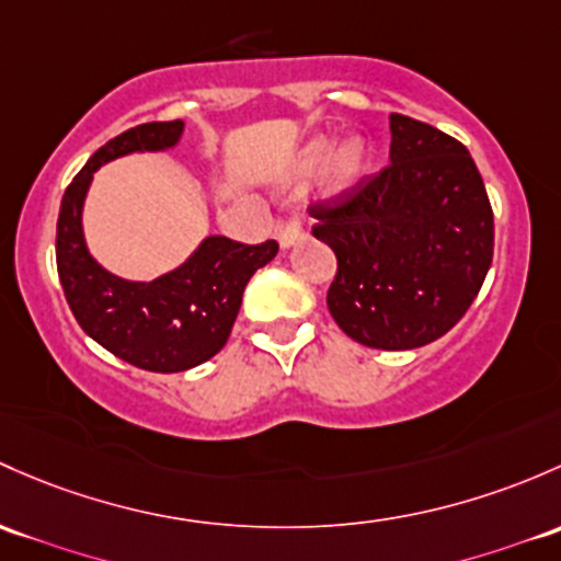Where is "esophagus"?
I'll return each mask as SVG.
<instances>
[{"instance_id":"1","label":"esophagus","mask_w":561,"mask_h":561,"mask_svg":"<svg viewBox=\"0 0 561 561\" xmlns=\"http://www.w3.org/2000/svg\"><path fill=\"white\" fill-rule=\"evenodd\" d=\"M304 236H306V231H304V226H300L298 217H287V220H282L279 226H276V239H279L282 247L298 244Z\"/></svg>"}]
</instances>
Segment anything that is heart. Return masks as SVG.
Returning a JSON list of instances; mask_svg holds the SVG:
<instances>
[{"label": "heart", "instance_id": "heart-1", "mask_svg": "<svg viewBox=\"0 0 561 561\" xmlns=\"http://www.w3.org/2000/svg\"><path fill=\"white\" fill-rule=\"evenodd\" d=\"M330 152H333V141L330 139L320 137V139L309 141V145H306V150L300 152L298 167L304 169V172L322 167V163L330 158ZM365 167H368V150H365L363 141H357V139L346 141V145L335 152L333 163H330V172H328L330 185L333 187L355 185L359 176H363Z\"/></svg>", "mask_w": 561, "mask_h": 561}]
</instances>
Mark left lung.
I'll list each match as a JSON object with an SVG mask.
<instances>
[{
	"mask_svg": "<svg viewBox=\"0 0 561 561\" xmlns=\"http://www.w3.org/2000/svg\"><path fill=\"white\" fill-rule=\"evenodd\" d=\"M389 163L309 206L335 252L328 309L370 350H416L457 325L494 252V215L468 147L392 112Z\"/></svg>",
	"mask_w": 561,
	"mask_h": 561,
	"instance_id": "1",
	"label": "left lung"
}]
</instances>
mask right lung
I'll use <instances>...</instances> for the list:
<instances>
[{"mask_svg":"<svg viewBox=\"0 0 561 561\" xmlns=\"http://www.w3.org/2000/svg\"><path fill=\"white\" fill-rule=\"evenodd\" d=\"M182 121L141 123L99 147L69 182L56 226V265L64 296L80 328L115 357L152 374H180L226 346L250 276L279 252L274 239L241 244L209 236L196 255L152 282H126L88 255L82 202L93 172L112 158L137 150H167Z\"/></svg>","mask_w":561,"mask_h":561,"instance_id":"right-lung-1","label":"right lung"}]
</instances>
